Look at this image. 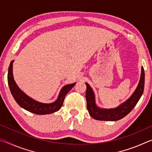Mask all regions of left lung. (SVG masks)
<instances>
[{"mask_svg": "<svg viewBox=\"0 0 152 152\" xmlns=\"http://www.w3.org/2000/svg\"><path fill=\"white\" fill-rule=\"evenodd\" d=\"M144 83H145V73H144L143 68L141 67L140 80L135 91L127 101L114 109H101L97 107L95 102L94 92L89 84L86 83V107L90 115L94 119L99 121H115L121 119L132 111L137 103L143 92Z\"/></svg>", "mask_w": 152, "mask_h": 152, "instance_id": "1", "label": "left lung"}]
</instances>
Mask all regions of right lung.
Segmentation results:
<instances>
[{
	"label": "right lung",
	"instance_id": "obj_1",
	"mask_svg": "<svg viewBox=\"0 0 152 152\" xmlns=\"http://www.w3.org/2000/svg\"><path fill=\"white\" fill-rule=\"evenodd\" d=\"M13 62L14 60L11 61L9 67L8 84L12 96L17 104L23 109L37 115L51 114L60 110L62 106L66 95L73 88L76 83L64 86L61 89L57 100L53 102L43 103V102H38L27 96L17 85L16 82L14 80L13 74H12V63Z\"/></svg>",
	"mask_w": 152,
	"mask_h": 152
}]
</instances>
